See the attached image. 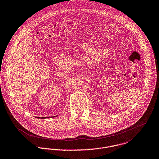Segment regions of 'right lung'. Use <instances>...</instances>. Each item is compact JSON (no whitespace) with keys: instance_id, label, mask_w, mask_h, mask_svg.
I'll use <instances>...</instances> for the list:
<instances>
[{"instance_id":"right-lung-1","label":"right lung","mask_w":159,"mask_h":159,"mask_svg":"<svg viewBox=\"0 0 159 159\" xmlns=\"http://www.w3.org/2000/svg\"><path fill=\"white\" fill-rule=\"evenodd\" d=\"M55 116H53V117H55ZM36 118H41V119H44V118H51V117H39V116H36Z\"/></svg>"}]
</instances>
